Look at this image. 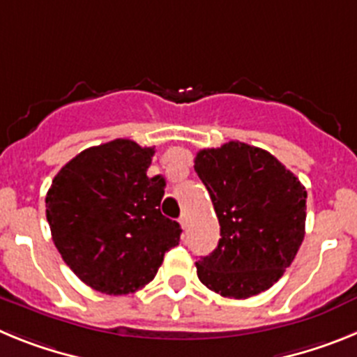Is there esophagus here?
<instances>
[{"mask_svg":"<svg viewBox=\"0 0 357 357\" xmlns=\"http://www.w3.org/2000/svg\"><path fill=\"white\" fill-rule=\"evenodd\" d=\"M178 223H181L182 229L185 230V227H188V220H185V216H181V218H178Z\"/></svg>","mask_w":357,"mask_h":357,"instance_id":"1","label":"esophagus"}]
</instances>
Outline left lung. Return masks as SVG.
I'll use <instances>...</instances> for the list:
<instances>
[{"label":"left lung","instance_id":"obj_1","mask_svg":"<svg viewBox=\"0 0 357 357\" xmlns=\"http://www.w3.org/2000/svg\"><path fill=\"white\" fill-rule=\"evenodd\" d=\"M195 172L209 191L222 236L197 263L200 282L229 298L272 288L304 239L305 188L270 151L239 141L198 151Z\"/></svg>","mask_w":357,"mask_h":357}]
</instances>
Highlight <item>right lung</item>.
Returning <instances> with one entry per match:
<instances>
[{"label": "right lung", "instance_id": "1", "mask_svg": "<svg viewBox=\"0 0 357 357\" xmlns=\"http://www.w3.org/2000/svg\"><path fill=\"white\" fill-rule=\"evenodd\" d=\"M153 148L114 139L80 151L46 195L52 238L75 275L105 295L153 280L181 225L160 213L164 178L146 176Z\"/></svg>", "mask_w": 357, "mask_h": 357}]
</instances>
